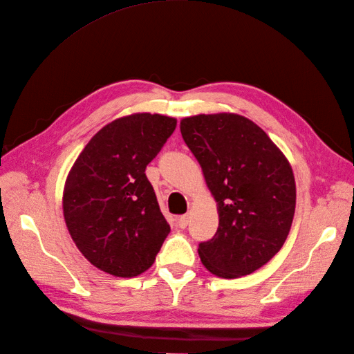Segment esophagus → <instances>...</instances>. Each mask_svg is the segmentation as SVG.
Segmentation results:
<instances>
[{"mask_svg": "<svg viewBox=\"0 0 354 354\" xmlns=\"http://www.w3.org/2000/svg\"><path fill=\"white\" fill-rule=\"evenodd\" d=\"M189 214H185V216H180L178 218H177V224H178V227L180 229H186L187 227V224H189Z\"/></svg>", "mask_w": 354, "mask_h": 354, "instance_id": "1", "label": "esophagus"}]
</instances>
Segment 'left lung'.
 <instances>
[{"label": "left lung", "mask_w": 354, "mask_h": 354, "mask_svg": "<svg viewBox=\"0 0 354 354\" xmlns=\"http://www.w3.org/2000/svg\"><path fill=\"white\" fill-rule=\"evenodd\" d=\"M180 131L218 207L216 234L199 243L201 261L226 279L251 274L273 259L291 229L297 196L291 165L241 115L185 118Z\"/></svg>", "instance_id": "left-lung-1"}]
</instances>
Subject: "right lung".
Wrapping results in <instances>:
<instances>
[{"label":"right lung","mask_w":354,"mask_h":354,"mask_svg":"<svg viewBox=\"0 0 354 354\" xmlns=\"http://www.w3.org/2000/svg\"><path fill=\"white\" fill-rule=\"evenodd\" d=\"M174 118L136 113L95 134L75 160L63 194L71 236L93 266L120 277L146 272L169 224L146 167L174 133Z\"/></svg>","instance_id":"right-lung-1"}]
</instances>
